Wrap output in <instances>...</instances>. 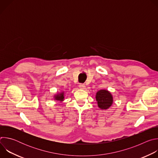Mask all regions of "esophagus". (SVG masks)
<instances>
[{
  "label": "esophagus",
  "mask_w": 158,
  "mask_h": 158,
  "mask_svg": "<svg viewBox=\"0 0 158 158\" xmlns=\"http://www.w3.org/2000/svg\"><path fill=\"white\" fill-rule=\"evenodd\" d=\"M79 88L81 89H85V85L83 84H79Z\"/></svg>",
  "instance_id": "1"
}]
</instances>
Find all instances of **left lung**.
<instances>
[{
  "mask_svg": "<svg viewBox=\"0 0 158 158\" xmlns=\"http://www.w3.org/2000/svg\"><path fill=\"white\" fill-rule=\"evenodd\" d=\"M96 100L98 106L102 110H107L113 104V96L108 90L101 89L96 93Z\"/></svg>",
  "mask_w": 158,
  "mask_h": 158,
  "instance_id": "8db88e82",
  "label": "left lung"
}]
</instances>
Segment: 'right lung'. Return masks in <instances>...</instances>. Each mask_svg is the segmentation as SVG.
<instances>
[{
  "instance_id": "right-lung-1",
  "label": "right lung",
  "mask_w": 158,
  "mask_h": 158,
  "mask_svg": "<svg viewBox=\"0 0 158 158\" xmlns=\"http://www.w3.org/2000/svg\"><path fill=\"white\" fill-rule=\"evenodd\" d=\"M53 97H54L53 99L54 101H58L59 102H62L64 100L65 92L64 91H61L60 93H58L54 94Z\"/></svg>"
}]
</instances>
